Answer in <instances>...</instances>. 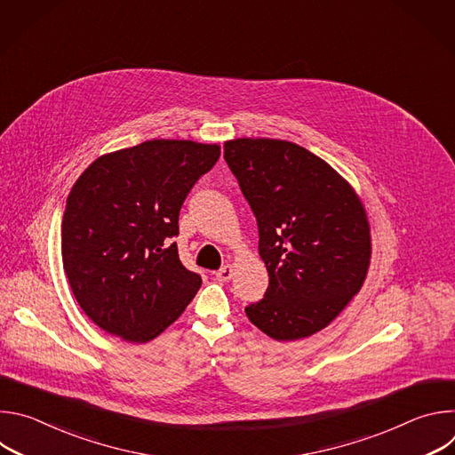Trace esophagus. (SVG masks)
Masks as SVG:
<instances>
[{
  "mask_svg": "<svg viewBox=\"0 0 455 455\" xmlns=\"http://www.w3.org/2000/svg\"><path fill=\"white\" fill-rule=\"evenodd\" d=\"M232 275H234V270H232V267H230V265H225L223 268H220V270L216 272V279H218V281H221V283L230 281V279H232Z\"/></svg>",
  "mask_w": 455,
  "mask_h": 455,
  "instance_id": "esophagus-1",
  "label": "esophagus"
}]
</instances>
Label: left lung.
<instances>
[{
  "label": "left lung",
  "mask_w": 455,
  "mask_h": 455,
  "mask_svg": "<svg viewBox=\"0 0 455 455\" xmlns=\"http://www.w3.org/2000/svg\"><path fill=\"white\" fill-rule=\"evenodd\" d=\"M223 149L255 216L270 275L246 316L279 342L306 339L363 284L371 259L365 211L335 169L297 144L237 139Z\"/></svg>",
  "instance_id": "obj_1"
}]
</instances>
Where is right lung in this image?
Masks as SVG:
<instances>
[{"label": "right lung", "instance_id": "1", "mask_svg": "<svg viewBox=\"0 0 455 455\" xmlns=\"http://www.w3.org/2000/svg\"><path fill=\"white\" fill-rule=\"evenodd\" d=\"M220 146L148 140L97 158L76 181L60 225L62 268L83 311L109 335L144 344L202 286L178 255L180 209Z\"/></svg>", "mask_w": 455, "mask_h": 455}]
</instances>
